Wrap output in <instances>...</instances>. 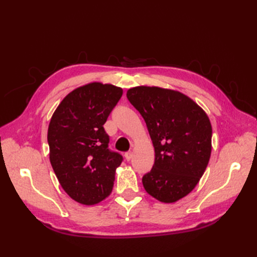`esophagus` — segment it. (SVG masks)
<instances>
[{
	"mask_svg": "<svg viewBox=\"0 0 257 257\" xmlns=\"http://www.w3.org/2000/svg\"><path fill=\"white\" fill-rule=\"evenodd\" d=\"M132 157H133V153L130 152V151L124 153V158H125V160H126V161H130V160L132 159Z\"/></svg>",
	"mask_w": 257,
	"mask_h": 257,
	"instance_id": "obj_1",
	"label": "esophagus"
}]
</instances>
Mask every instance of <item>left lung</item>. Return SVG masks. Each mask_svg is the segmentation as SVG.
<instances>
[{
    "label": "left lung",
    "mask_w": 257,
    "mask_h": 257,
    "mask_svg": "<svg viewBox=\"0 0 257 257\" xmlns=\"http://www.w3.org/2000/svg\"><path fill=\"white\" fill-rule=\"evenodd\" d=\"M126 96L143 115L154 147V165L143 177L144 188L162 203H175L205 173L211 123L203 108L179 91L141 85L127 90Z\"/></svg>",
    "instance_id": "left-lung-1"
}]
</instances>
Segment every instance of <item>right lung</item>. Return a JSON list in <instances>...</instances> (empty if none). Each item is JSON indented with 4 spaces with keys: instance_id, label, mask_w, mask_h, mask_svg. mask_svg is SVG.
<instances>
[{
    "instance_id": "right-lung-1",
    "label": "right lung",
    "mask_w": 257,
    "mask_h": 257,
    "mask_svg": "<svg viewBox=\"0 0 257 257\" xmlns=\"http://www.w3.org/2000/svg\"><path fill=\"white\" fill-rule=\"evenodd\" d=\"M122 93L113 84L91 82L68 93L51 116V166L62 189L77 203L98 204L112 191L123 158L108 149L103 125Z\"/></svg>"
}]
</instances>
